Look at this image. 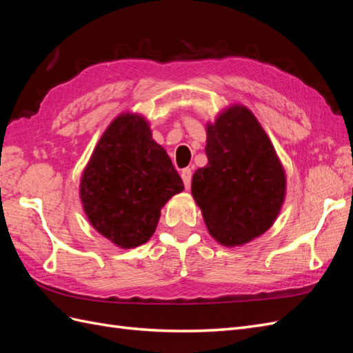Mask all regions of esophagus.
Listing matches in <instances>:
<instances>
[{"mask_svg":"<svg viewBox=\"0 0 353 353\" xmlns=\"http://www.w3.org/2000/svg\"><path fill=\"white\" fill-rule=\"evenodd\" d=\"M181 176H183L185 188H190V185H191V176H193V172H191V169L190 168L183 169V172H181Z\"/></svg>","mask_w":353,"mask_h":353,"instance_id":"esophagus-1","label":"esophagus"}]
</instances>
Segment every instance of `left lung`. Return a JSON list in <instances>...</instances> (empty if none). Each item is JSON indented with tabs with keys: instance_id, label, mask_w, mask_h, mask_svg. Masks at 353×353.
Listing matches in <instances>:
<instances>
[{
	"instance_id": "8db88e82",
	"label": "left lung",
	"mask_w": 353,
	"mask_h": 353,
	"mask_svg": "<svg viewBox=\"0 0 353 353\" xmlns=\"http://www.w3.org/2000/svg\"><path fill=\"white\" fill-rule=\"evenodd\" d=\"M208 165L197 169L191 194L210 236L234 248L268 231L285 199V172L256 116L241 104L206 125Z\"/></svg>"
}]
</instances>
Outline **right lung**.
<instances>
[{
	"label": "right lung",
	"instance_id": "1",
	"mask_svg": "<svg viewBox=\"0 0 353 353\" xmlns=\"http://www.w3.org/2000/svg\"><path fill=\"white\" fill-rule=\"evenodd\" d=\"M184 190L170 157L152 138L148 121L121 113L85 166L79 197L91 225L121 249L150 240L166 201Z\"/></svg>",
	"mask_w": 353,
	"mask_h": 353
}]
</instances>
